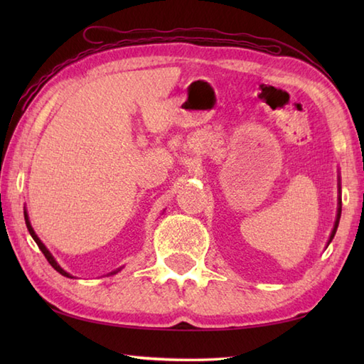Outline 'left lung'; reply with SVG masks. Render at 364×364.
<instances>
[{
    "label": "left lung",
    "mask_w": 364,
    "mask_h": 364,
    "mask_svg": "<svg viewBox=\"0 0 364 364\" xmlns=\"http://www.w3.org/2000/svg\"><path fill=\"white\" fill-rule=\"evenodd\" d=\"M339 189H341V186H339ZM339 202H338V214H336V220H335V227H333V231H331V235H330V239H328V244L331 242V239L335 237V233H336V230H338V223H339V218H341V197L338 198Z\"/></svg>",
    "instance_id": "8db88e82"
}]
</instances>
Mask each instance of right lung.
Masks as SVG:
<instances>
[{"instance_id": "1", "label": "right lung", "mask_w": 364, "mask_h": 364, "mask_svg": "<svg viewBox=\"0 0 364 364\" xmlns=\"http://www.w3.org/2000/svg\"><path fill=\"white\" fill-rule=\"evenodd\" d=\"M25 222H26V227H28V231H29V235L31 236H33V239H34V241H36V244L38 245V249H41L42 250V253L45 255V258L46 259H48V262H50V264L54 267V269H56L58 270V272L60 274V275H64V277H68V278H72V275L70 274H68V272H65V270L63 269V267H60L59 264H58V262H56V259H54L53 258V255L50 253V250L48 249H46V247L43 245V242L41 241V239H38V236L36 235V231L33 230V227H31V222H29V218H28V213H26V210H25ZM119 270H122V267H119V269H115V270H112V272L111 274H107V275H114V274H117L119 272Z\"/></svg>"}]
</instances>
